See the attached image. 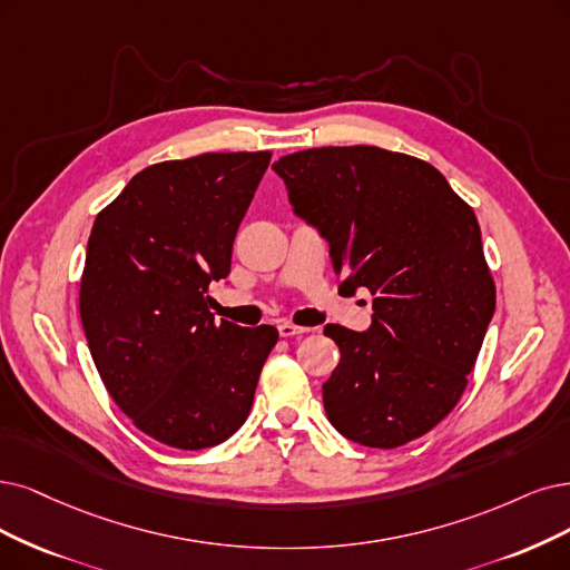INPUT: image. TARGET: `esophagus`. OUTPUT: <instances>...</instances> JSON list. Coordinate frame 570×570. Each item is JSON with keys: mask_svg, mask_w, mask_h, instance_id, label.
<instances>
[{"mask_svg": "<svg viewBox=\"0 0 570 570\" xmlns=\"http://www.w3.org/2000/svg\"><path fill=\"white\" fill-rule=\"evenodd\" d=\"M277 328H279L282 338H291V335H305V333H309L307 326H296L293 322H279Z\"/></svg>", "mask_w": 570, "mask_h": 570, "instance_id": "1", "label": "esophagus"}]
</instances>
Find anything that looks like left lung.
<instances>
[{"label": "left lung", "mask_w": 570, "mask_h": 570, "mask_svg": "<svg viewBox=\"0 0 570 570\" xmlns=\"http://www.w3.org/2000/svg\"><path fill=\"white\" fill-rule=\"evenodd\" d=\"M272 168L343 286L373 296L368 331L324 328L341 347L322 387L331 425L371 449L428 434L465 392L495 312L472 206L432 164L373 145L312 147Z\"/></svg>", "instance_id": "8db88e82"}]
</instances>
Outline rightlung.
<instances>
[{
  "label": "right lung",
  "mask_w": 570,
  "mask_h": 570,
  "mask_svg": "<svg viewBox=\"0 0 570 570\" xmlns=\"http://www.w3.org/2000/svg\"><path fill=\"white\" fill-rule=\"evenodd\" d=\"M272 153H206L142 168L91 229L79 314L115 404L166 446L223 444L248 417L279 333L208 312Z\"/></svg>",
  "instance_id": "1"
}]
</instances>
